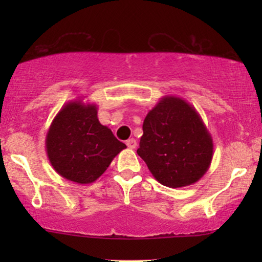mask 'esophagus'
Masks as SVG:
<instances>
[{
	"label": "esophagus",
	"instance_id": "34e87169",
	"mask_svg": "<svg viewBox=\"0 0 262 262\" xmlns=\"http://www.w3.org/2000/svg\"><path fill=\"white\" fill-rule=\"evenodd\" d=\"M126 145H127V148L135 149L136 146H137V142H136V139L130 138V139H127V141H126Z\"/></svg>",
	"mask_w": 262,
	"mask_h": 262
}]
</instances>
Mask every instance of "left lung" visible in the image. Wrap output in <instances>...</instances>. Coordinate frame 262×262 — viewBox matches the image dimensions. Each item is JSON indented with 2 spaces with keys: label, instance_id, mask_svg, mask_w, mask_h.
Returning <instances> with one entry per match:
<instances>
[{
  "label": "left lung",
  "instance_id": "8db88e82",
  "mask_svg": "<svg viewBox=\"0 0 262 262\" xmlns=\"http://www.w3.org/2000/svg\"><path fill=\"white\" fill-rule=\"evenodd\" d=\"M137 154L160 184L185 187L210 168L213 141L191 103L167 95L146 114Z\"/></svg>",
  "mask_w": 262,
  "mask_h": 262
}]
</instances>
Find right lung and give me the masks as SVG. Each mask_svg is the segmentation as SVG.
I'll use <instances>...</instances> for the list:
<instances>
[{
	"label": "right lung",
	"instance_id": "obj_1",
	"mask_svg": "<svg viewBox=\"0 0 262 262\" xmlns=\"http://www.w3.org/2000/svg\"><path fill=\"white\" fill-rule=\"evenodd\" d=\"M49 161L60 177L80 185L92 184L126 148L98 119L95 103L74 100L64 105L45 139Z\"/></svg>",
	"mask_w": 262,
	"mask_h": 262
}]
</instances>
